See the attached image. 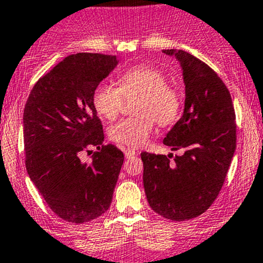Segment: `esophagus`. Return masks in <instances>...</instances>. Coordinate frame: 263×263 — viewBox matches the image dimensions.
<instances>
[{
	"mask_svg": "<svg viewBox=\"0 0 263 263\" xmlns=\"http://www.w3.org/2000/svg\"><path fill=\"white\" fill-rule=\"evenodd\" d=\"M135 155H136V151L135 150H131V148H127V150H124V156H126V159H132Z\"/></svg>",
	"mask_w": 263,
	"mask_h": 263,
	"instance_id": "obj_1",
	"label": "esophagus"
}]
</instances>
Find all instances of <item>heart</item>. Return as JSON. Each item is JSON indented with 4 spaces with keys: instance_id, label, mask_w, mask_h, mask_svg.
<instances>
[{
    "instance_id": "1",
    "label": "heart",
    "mask_w": 263,
    "mask_h": 263,
    "mask_svg": "<svg viewBox=\"0 0 263 263\" xmlns=\"http://www.w3.org/2000/svg\"><path fill=\"white\" fill-rule=\"evenodd\" d=\"M140 96L137 107L140 117L123 118L109 128L115 142L137 148L145 145L154 131V118L160 126L173 124L181 110V96L167 85L164 74L153 66L141 65L128 69L118 78V88L101 83L93 92L96 112L106 120H115L122 107L123 97Z\"/></svg>"
}]
</instances>
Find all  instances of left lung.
Instances as JSON below:
<instances>
[{
    "mask_svg": "<svg viewBox=\"0 0 263 263\" xmlns=\"http://www.w3.org/2000/svg\"><path fill=\"white\" fill-rule=\"evenodd\" d=\"M181 66L184 112L166 134L173 154H141L143 187L154 212L170 220L203 214L215 200L236 151V113L231 93L212 68L186 51L162 50Z\"/></svg>",
    "mask_w": 263,
    "mask_h": 263,
    "instance_id": "obj_1",
    "label": "left lung"
}]
</instances>
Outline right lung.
Masks as SVG:
<instances>
[{"label": "right lung", "mask_w": 263, "mask_h": 263, "mask_svg": "<svg viewBox=\"0 0 263 263\" xmlns=\"http://www.w3.org/2000/svg\"><path fill=\"white\" fill-rule=\"evenodd\" d=\"M118 65L117 57L69 55L40 78L24 109L26 170L50 209L62 219L85 223L108 211L123 164L104 134L92 97ZM89 144L92 163L79 154Z\"/></svg>", "instance_id": "add662e5"}]
</instances>
